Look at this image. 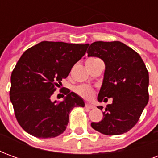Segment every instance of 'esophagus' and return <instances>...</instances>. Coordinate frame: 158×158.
Wrapping results in <instances>:
<instances>
[{
    "mask_svg": "<svg viewBox=\"0 0 158 158\" xmlns=\"http://www.w3.org/2000/svg\"><path fill=\"white\" fill-rule=\"evenodd\" d=\"M85 106L87 108H89V109H92V108H95L96 106L95 105H93V104H90V103H86Z\"/></svg>",
    "mask_w": 158,
    "mask_h": 158,
    "instance_id": "1",
    "label": "esophagus"
}]
</instances>
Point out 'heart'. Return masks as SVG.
<instances>
[{"label": "heart", "mask_w": 158, "mask_h": 158, "mask_svg": "<svg viewBox=\"0 0 158 158\" xmlns=\"http://www.w3.org/2000/svg\"><path fill=\"white\" fill-rule=\"evenodd\" d=\"M77 93L85 98H90L94 95V90L91 87L88 85H79L76 88Z\"/></svg>", "instance_id": "obj_1"}]
</instances>
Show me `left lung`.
<instances>
[{
    "label": "left lung",
    "mask_w": 158,
    "mask_h": 158,
    "mask_svg": "<svg viewBox=\"0 0 158 158\" xmlns=\"http://www.w3.org/2000/svg\"><path fill=\"white\" fill-rule=\"evenodd\" d=\"M88 56L105 63L98 102L113 99L102 112L103 118L91 123L96 131L106 135H122L138 122L149 101V74L140 56L120 41H96L89 45ZM102 110V106H97Z\"/></svg>",
    "instance_id": "obj_1"
}]
</instances>
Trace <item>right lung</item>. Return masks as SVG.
<instances>
[{
	"instance_id": "add662e5",
	"label": "right lung",
	"mask_w": 158,
	"mask_h": 158,
	"mask_svg": "<svg viewBox=\"0 0 158 158\" xmlns=\"http://www.w3.org/2000/svg\"><path fill=\"white\" fill-rule=\"evenodd\" d=\"M88 45L42 41L20 57L11 75L10 100L18 122L29 135L42 139L58 136L66 130L72 109L85 106L83 98L69 89L62 102H52L51 96Z\"/></svg>"
}]
</instances>
